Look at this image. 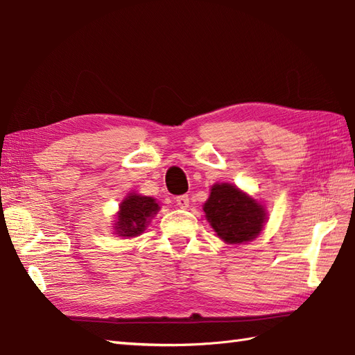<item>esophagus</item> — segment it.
Returning <instances> with one entry per match:
<instances>
[{
    "mask_svg": "<svg viewBox=\"0 0 355 355\" xmlns=\"http://www.w3.org/2000/svg\"><path fill=\"white\" fill-rule=\"evenodd\" d=\"M176 203L179 208H188L190 207V199H188V196H178Z\"/></svg>",
    "mask_w": 355,
    "mask_h": 355,
    "instance_id": "1",
    "label": "esophagus"
}]
</instances>
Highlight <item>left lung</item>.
<instances>
[{
	"label": "left lung",
	"instance_id": "8db88e82",
	"mask_svg": "<svg viewBox=\"0 0 355 355\" xmlns=\"http://www.w3.org/2000/svg\"><path fill=\"white\" fill-rule=\"evenodd\" d=\"M205 217L226 244L255 240L267 222L266 207L234 184H214L203 203Z\"/></svg>",
	"mask_w": 355,
	"mask_h": 355
}]
</instances>
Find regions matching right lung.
Wrapping results in <instances>:
<instances>
[{
	"instance_id": "add662e5",
	"label": "right lung",
	"mask_w": 355,
	"mask_h": 355,
	"mask_svg": "<svg viewBox=\"0 0 355 355\" xmlns=\"http://www.w3.org/2000/svg\"><path fill=\"white\" fill-rule=\"evenodd\" d=\"M161 209L156 199L138 193H129L120 203V209L115 214L114 234L121 239L138 237L143 234L152 218Z\"/></svg>"
}]
</instances>
